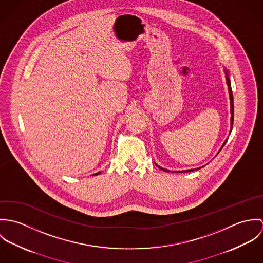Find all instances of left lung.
<instances>
[{
	"mask_svg": "<svg viewBox=\"0 0 263 263\" xmlns=\"http://www.w3.org/2000/svg\"><path fill=\"white\" fill-rule=\"evenodd\" d=\"M225 71V76H226V81H227V85H228V91H229V97H230V111H231V120H230V122H231V126H230V134H231V132H232V128H233V121H234V100H233V93H232V88H231V81H230V77H229V72H228V70L226 69L224 70ZM227 141H228V138H227V140H226L225 142H224V144L222 145V147H221V149L219 150L218 152V154L221 152V150L224 148V146H225L226 143H227ZM217 154V155H218ZM156 164V163H155ZM156 166H158L161 170H163V171H166V172H170V170H168V169H165V168H162V167H160L159 165H157L156 164ZM203 167V166H202ZM201 167H199V168H196V169H188V170H181V171H171L172 173H184V172H191V171H195V170H198V169H200Z\"/></svg>",
	"mask_w": 263,
	"mask_h": 263,
	"instance_id": "8db88e82",
	"label": "left lung"
}]
</instances>
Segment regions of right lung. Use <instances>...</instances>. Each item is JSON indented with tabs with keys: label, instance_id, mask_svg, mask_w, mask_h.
I'll use <instances>...</instances> for the list:
<instances>
[{
	"label": "right lung",
	"instance_id": "right-lung-1",
	"mask_svg": "<svg viewBox=\"0 0 263 263\" xmlns=\"http://www.w3.org/2000/svg\"><path fill=\"white\" fill-rule=\"evenodd\" d=\"M99 173H100V172H98V173H96V174H94V175H98V174H99Z\"/></svg>",
	"mask_w": 263,
	"mask_h": 263
}]
</instances>
